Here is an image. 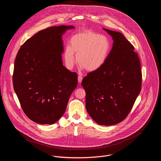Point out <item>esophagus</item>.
<instances>
[{"label":"esophagus","instance_id":"obj_1","mask_svg":"<svg viewBox=\"0 0 161 161\" xmlns=\"http://www.w3.org/2000/svg\"><path fill=\"white\" fill-rule=\"evenodd\" d=\"M82 79H83V77H82V75H78V82H79V83H80V82H82Z\"/></svg>","mask_w":161,"mask_h":161}]
</instances>
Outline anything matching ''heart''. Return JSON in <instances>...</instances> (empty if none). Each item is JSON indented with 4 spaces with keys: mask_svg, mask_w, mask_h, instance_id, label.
I'll list each match as a JSON object with an SVG mask.
<instances>
[{
    "mask_svg": "<svg viewBox=\"0 0 161 161\" xmlns=\"http://www.w3.org/2000/svg\"><path fill=\"white\" fill-rule=\"evenodd\" d=\"M110 50V43L107 36L84 31L72 36L70 46L65 48L64 58L69 68L78 62L82 68L93 72L104 66Z\"/></svg>",
    "mask_w": 161,
    "mask_h": 161,
    "instance_id": "heart-1",
    "label": "heart"
}]
</instances>
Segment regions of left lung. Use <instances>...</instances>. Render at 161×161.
<instances>
[{
  "mask_svg": "<svg viewBox=\"0 0 161 161\" xmlns=\"http://www.w3.org/2000/svg\"><path fill=\"white\" fill-rule=\"evenodd\" d=\"M114 40L104 66L89 72L82 81L86 107L98 125L110 126L130 112L139 94L142 73L135 47L119 32L103 28Z\"/></svg>",
  "mask_w": 161,
  "mask_h": 161,
  "instance_id": "obj_1",
  "label": "left lung"
}]
</instances>
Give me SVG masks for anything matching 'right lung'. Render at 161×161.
Wrapping results in <instances>:
<instances>
[{"label":"right lung","instance_id":"right-lung-1","mask_svg":"<svg viewBox=\"0 0 161 161\" xmlns=\"http://www.w3.org/2000/svg\"><path fill=\"white\" fill-rule=\"evenodd\" d=\"M73 26H51L27 40L15 58L13 86L24 113L33 121L52 125L64 114L77 86L76 72L63 64L62 35Z\"/></svg>","mask_w":161,"mask_h":161}]
</instances>
